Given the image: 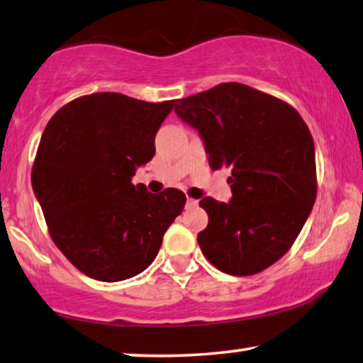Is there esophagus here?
<instances>
[{"label": "esophagus", "instance_id": "obj_1", "mask_svg": "<svg viewBox=\"0 0 363 363\" xmlns=\"http://www.w3.org/2000/svg\"><path fill=\"white\" fill-rule=\"evenodd\" d=\"M186 205H187V208H196V207H199V200L187 197V202H186Z\"/></svg>", "mask_w": 363, "mask_h": 363}]
</instances>
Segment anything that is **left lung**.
I'll list each match as a JSON object with an SVG mask.
<instances>
[{
	"mask_svg": "<svg viewBox=\"0 0 363 363\" xmlns=\"http://www.w3.org/2000/svg\"><path fill=\"white\" fill-rule=\"evenodd\" d=\"M213 171L231 167L230 202L200 200L203 256L230 275H252L290 250L316 200L315 143L294 107L241 83L177 99Z\"/></svg>",
	"mask_w": 363,
	"mask_h": 363,
	"instance_id": "left-lung-1",
	"label": "left lung"
}]
</instances>
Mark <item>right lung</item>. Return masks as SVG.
I'll list each match as a JSON object with an SVG mask.
<instances>
[{
	"label": "right lung",
	"instance_id": "obj_1",
	"mask_svg": "<svg viewBox=\"0 0 363 363\" xmlns=\"http://www.w3.org/2000/svg\"><path fill=\"white\" fill-rule=\"evenodd\" d=\"M174 101L147 102L94 93L63 106L47 123L32 167V189L53 242L101 282L143 272L186 196L133 186L155 156V137Z\"/></svg>",
	"mask_w": 363,
	"mask_h": 363
}]
</instances>
